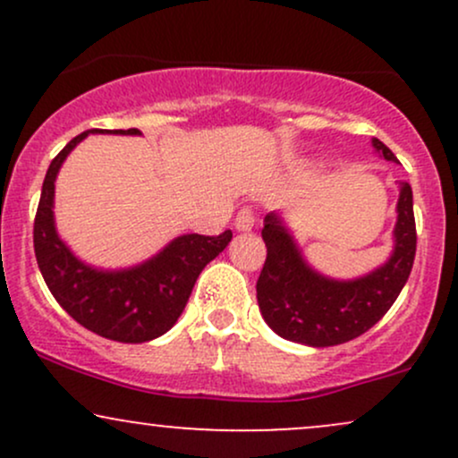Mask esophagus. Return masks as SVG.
I'll list each match as a JSON object with an SVG mask.
<instances>
[{"mask_svg": "<svg viewBox=\"0 0 458 458\" xmlns=\"http://www.w3.org/2000/svg\"><path fill=\"white\" fill-rule=\"evenodd\" d=\"M254 224H256V217H254V211H251L250 207H243L239 213H236L234 228L239 230V233H250V230L254 228Z\"/></svg>", "mask_w": 458, "mask_h": 458, "instance_id": "obj_1", "label": "esophagus"}]
</instances>
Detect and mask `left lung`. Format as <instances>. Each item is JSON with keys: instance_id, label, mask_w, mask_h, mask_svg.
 I'll use <instances>...</instances> for the list:
<instances>
[{"instance_id": "1", "label": "left lung", "mask_w": 458, "mask_h": 458, "mask_svg": "<svg viewBox=\"0 0 458 458\" xmlns=\"http://www.w3.org/2000/svg\"><path fill=\"white\" fill-rule=\"evenodd\" d=\"M372 146L396 161L379 140ZM398 219L394 228V251L379 269L357 280L340 282L320 276L303 260L301 251L277 213L265 217L262 241L267 260L256 282L262 318L282 338L308 346H334L366 334L392 308L409 280L415 259L413 193L401 182Z\"/></svg>"}]
</instances>
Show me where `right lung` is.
Wrapping results in <instances>:
<instances>
[{"label": "right lung", "instance_id": "add662e5", "mask_svg": "<svg viewBox=\"0 0 458 458\" xmlns=\"http://www.w3.org/2000/svg\"><path fill=\"white\" fill-rule=\"evenodd\" d=\"M90 129L72 138L47 170L34 219V251L38 269L55 301L86 329L115 343H148L165 334L185 310L198 276L225 250L233 233L219 236L182 234L150 260L120 271H101L75 259L57 236L54 222L55 176L75 146ZM118 135H140L138 129H118Z\"/></svg>", "mask_w": 458, "mask_h": 458}]
</instances>
